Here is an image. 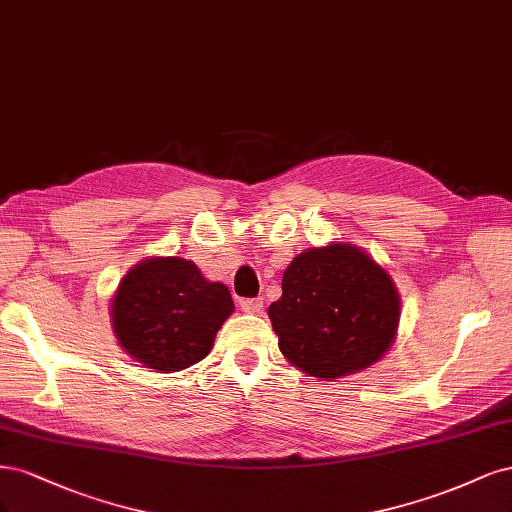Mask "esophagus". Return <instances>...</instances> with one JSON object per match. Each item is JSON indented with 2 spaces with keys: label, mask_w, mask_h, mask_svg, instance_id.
I'll use <instances>...</instances> for the list:
<instances>
[{
  "label": "esophagus",
  "mask_w": 512,
  "mask_h": 512,
  "mask_svg": "<svg viewBox=\"0 0 512 512\" xmlns=\"http://www.w3.org/2000/svg\"><path fill=\"white\" fill-rule=\"evenodd\" d=\"M240 308L244 312H249V315H257V312H261L263 308V300L261 298H246V300H240Z\"/></svg>",
  "instance_id": "34e87169"
}]
</instances>
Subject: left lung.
Wrapping results in <instances>:
<instances>
[{
	"instance_id": "left-lung-1",
	"label": "left lung",
	"mask_w": 512,
	"mask_h": 512,
	"mask_svg": "<svg viewBox=\"0 0 512 512\" xmlns=\"http://www.w3.org/2000/svg\"><path fill=\"white\" fill-rule=\"evenodd\" d=\"M402 300L389 272L349 242L312 246L283 274L268 317L291 366L321 381L364 372L398 336Z\"/></svg>"
}]
</instances>
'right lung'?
I'll use <instances>...</instances> for the list:
<instances>
[{
	"label": "right lung",
	"instance_id": "right-lung-1",
	"mask_svg": "<svg viewBox=\"0 0 512 512\" xmlns=\"http://www.w3.org/2000/svg\"><path fill=\"white\" fill-rule=\"evenodd\" d=\"M234 312L232 293L185 257H151L131 268L110 300L112 334L138 364L170 374L202 361Z\"/></svg>",
	"mask_w": 512,
	"mask_h": 512
}]
</instances>
